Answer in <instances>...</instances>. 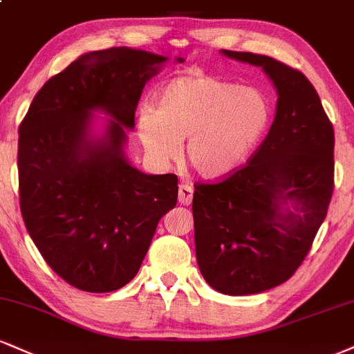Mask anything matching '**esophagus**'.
Instances as JSON below:
<instances>
[{"label": "esophagus", "mask_w": 354, "mask_h": 354, "mask_svg": "<svg viewBox=\"0 0 354 354\" xmlns=\"http://www.w3.org/2000/svg\"><path fill=\"white\" fill-rule=\"evenodd\" d=\"M193 186L191 185H186V183H183L180 186V189H178V199H180L181 204H185V206H188L193 201Z\"/></svg>", "instance_id": "obj_1"}]
</instances>
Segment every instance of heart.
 Here are the masks:
<instances>
[{"label": "heart", "mask_w": 354, "mask_h": 354, "mask_svg": "<svg viewBox=\"0 0 354 354\" xmlns=\"http://www.w3.org/2000/svg\"><path fill=\"white\" fill-rule=\"evenodd\" d=\"M270 122L267 97L214 75L186 74L169 80L156 110L136 118L140 142L156 163L176 160L181 140L189 165L207 180L236 171L261 142Z\"/></svg>", "instance_id": "1"}]
</instances>
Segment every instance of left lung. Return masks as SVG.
<instances>
[{"mask_svg":"<svg viewBox=\"0 0 354 354\" xmlns=\"http://www.w3.org/2000/svg\"><path fill=\"white\" fill-rule=\"evenodd\" d=\"M221 53L262 67L279 95L247 165L219 183H196L193 196L204 280L225 295H252L287 282L308 254L333 194L335 131L300 71L269 55Z\"/></svg>","mask_w":354,"mask_h":354,"instance_id":"left-lung-1","label":"left lung"}]
</instances>
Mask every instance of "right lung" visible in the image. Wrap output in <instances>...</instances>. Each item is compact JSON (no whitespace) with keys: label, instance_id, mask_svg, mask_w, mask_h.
I'll return each mask as SVG.
<instances>
[{"label":"right lung","instance_id":"obj_1","mask_svg":"<svg viewBox=\"0 0 354 354\" xmlns=\"http://www.w3.org/2000/svg\"><path fill=\"white\" fill-rule=\"evenodd\" d=\"M166 61L130 48L80 55L42 85L19 125L24 224L50 269L79 290L129 283L176 206V174H145L123 151L145 84ZM95 109L113 118L102 136L91 130Z\"/></svg>","mask_w":354,"mask_h":354}]
</instances>
